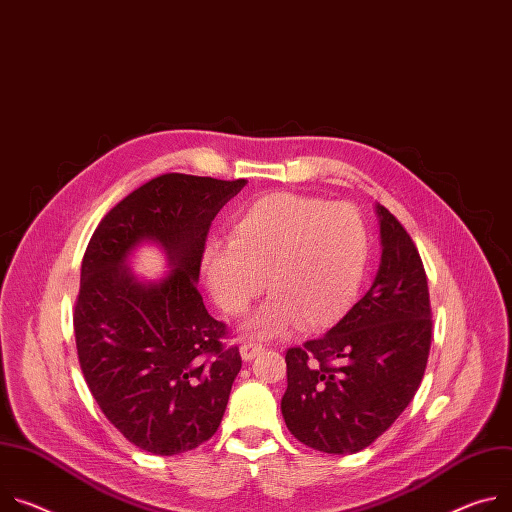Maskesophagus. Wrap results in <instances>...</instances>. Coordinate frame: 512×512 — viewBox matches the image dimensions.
Returning a JSON list of instances; mask_svg holds the SVG:
<instances>
[{
	"instance_id": "esophagus-1",
	"label": "esophagus",
	"mask_w": 512,
	"mask_h": 512,
	"mask_svg": "<svg viewBox=\"0 0 512 512\" xmlns=\"http://www.w3.org/2000/svg\"><path fill=\"white\" fill-rule=\"evenodd\" d=\"M261 351H263V345H259V343H245V345H241V357L245 361H251Z\"/></svg>"
}]
</instances>
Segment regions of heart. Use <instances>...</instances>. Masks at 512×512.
Wrapping results in <instances>:
<instances>
[{
    "label": "heart",
    "mask_w": 512,
    "mask_h": 512,
    "mask_svg": "<svg viewBox=\"0 0 512 512\" xmlns=\"http://www.w3.org/2000/svg\"><path fill=\"white\" fill-rule=\"evenodd\" d=\"M369 255L361 214L349 204L275 192L245 204L228 222V243H210L202 273L214 302L241 316L261 296L271 300L249 320L259 337L292 324L320 331L341 320L357 298Z\"/></svg>",
    "instance_id": "b5f03b06"
}]
</instances>
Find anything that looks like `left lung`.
<instances>
[{"instance_id":"8db88e82","label":"left lung","mask_w":512,"mask_h":512,"mask_svg":"<svg viewBox=\"0 0 512 512\" xmlns=\"http://www.w3.org/2000/svg\"><path fill=\"white\" fill-rule=\"evenodd\" d=\"M382 261L365 296L320 339L286 351L282 414L304 445L335 455L365 449L414 398L431 349L427 273L390 210L376 206Z\"/></svg>"}]
</instances>
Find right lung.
<instances>
[{
    "instance_id": "obj_1",
    "label": "right lung",
    "mask_w": 512,
    "mask_h": 512,
    "mask_svg": "<svg viewBox=\"0 0 512 512\" xmlns=\"http://www.w3.org/2000/svg\"><path fill=\"white\" fill-rule=\"evenodd\" d=\"M247 179L165 173L128 194L98 224L83 261L73 327L91 396L138 449L177 455L208 441L241 371L239 347L198 292L214 216ZM159 244L172 271L143 283L127 257Z\"/></svg>"
}]
</instances>
